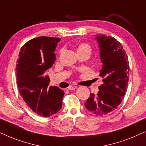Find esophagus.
<instances>
[{
    "label": "esophagus",
    "mask_w": 146,
    "mask_h": 146,
    "mask_svg": "<svg viewBox=\"0 0 146 146\" xmlns=\"http://www.w3.org/2000/svg\"><path fill=\"white\" fill-rule=\"evenodd\" d=\"M76 88H77L76 86H70L66 88V90H75Z\"/></svg>",
    "instance_id": "1"
}]
</instances>
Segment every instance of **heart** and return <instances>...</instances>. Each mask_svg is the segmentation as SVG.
Here are the masks:
<instances>
[{
    "label": "heart",
    "instance_id": "heart-1",
    "mask_svg": "<svg viewBox=\"0 0 146 146\" xmlns=\"http://www.w3.org/2000/svg\"><path fill=\"white\" fill-rule=\"evenodd\" d=\"M91 50L90 46L89 45L86 44H81L78 48V50Z\"/></svg>",
    "mask_w": 146,
    "mask_h": 146
}]
</instances>
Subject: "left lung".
Returning a JSON list of instances; mask_svg holds the SVG:
<instances>
[{
    "mask_svg": "<svg viewBox=\"0 0 146 146\" xmlns=\"http://www.w3.org/2000/svg\"><path fill=\"white\" fill-rule=\"evenodd\" d=\"M95 40L102 64L100 76L103 84L96 95L90 93L85 106L94 114L103 115L116 109L123 98L129 80V62L121 43L114 38L98 35Z\"/></svg>",
    "mask_w": 146,
    "mask_h": 146,
    "instance_id": "obj_1",
    "label": "left lung"
}]
</instances>
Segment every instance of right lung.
Wrapping results in <instances>:
<instances>
[{"instance_id":"add662e5","label":"right lung","mask_w":146,"mask_h":146,"mask_svg":"<svg viewBox=\"0 0 146 146\" xmlns=\"http://www.w3.org/2000/svg\"><path fill=\"white\" fill-rule=\"evenodd\" d=\"M60 38L40 36L28 41L19 55L16 66L19 92L32 110L48 117L60 110L64 92L55 86L46 72L56 60L54 53Z\"/></svg>"}]
</instances>
